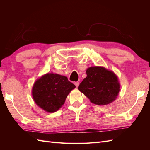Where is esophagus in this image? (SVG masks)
<instances>
[{
	"label": "esophagus",
	"mask_w": 150,
	"mask_h": 150,
	"mask_svg": "<svg viewBox=\"0 0 150 150\" xmlns=\"http://www.w3.org/2000/svg\"><path fill=\"white\" fill-rule=\"evenodd\" d=\"M74 84H75V86H76V88H78L79 84V82H75V83H74Z\"/></svg>",
	"instance_id": "obj_1"
}]
</instances>
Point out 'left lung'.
I'll return each instance as SVG.
<instances>
[{
  "mask_svg": "<svg viewBox=\"0 0 150 150\" xmlns=\"http://www.w3.org/2000/svg\"><path fill=\"white\" fill-rule=\"evenodd\" d=\"M87 76L78 89L97 105H106L115 101L119 94L120 83L114 72L103 66L89 67Z\"/></svg>",
  "mask_w": 150,
  "mask_h": 150,
  "instance_id": "8db88e82",
  "label": "left lung"
}]
</instances>
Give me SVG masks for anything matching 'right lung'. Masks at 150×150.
<instances>
[{
	"label": "right lung",
	"mask_w": 150,
	"mask_h": 150,
	"mask_svg": "<svg viewBox=\"0 0 150 150\" xmlns=\"http://www.w3.org/2000/svg\"><path fill=\"white\" fill-rule=\"evenodd\" d=\"M75 88L67 77L49 72L35 81L32 95L39 108L47 112H54L62 107L67 95Z\"/></svg>",
	"instance_id": "right-lung-1"
}]
</instances>
